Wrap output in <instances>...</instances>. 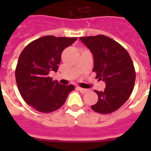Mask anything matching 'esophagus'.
<instances>
[{"instance_id": "1", "label": "esophagus", "mask_w": 151, "mask_h": 151, "mask_svg": "<svg viewBox=\"0 0 151 151\" xmlns=\"http://www.w3.org/2000/svg\"><path fill=\"white\" fill-rule=\"evenodd\" d=\"M78 90H79L81 92H82V93H85V92H88V89H86V88H80V87H78Z\"/></svg>"}]
</instances>
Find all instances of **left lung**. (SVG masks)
Masks as SVG:
<instances>
[{
    "label": "left lung",
    "mask_w": 151,
    "mask_h": 151,
    "mask_svg": "<svg viewBox=\"0 0 151 151\" xmlns=\"http://www.w3.org/2000/svg\"><path fill=\"white\" fill-rule=\"evenodd\" d=\"M80 40L92 53L96 78L106 83L104 91H96L98 102L91 107L99 114L118 110L131 96L136 71L129 52L117 41L104 35L83 37Z\"/></svg>",
    "instance_id": "8db88e82"
}]
</instances>
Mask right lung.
Segmentation results:
<instances>
[{
  "label": "right lung",
  "instance_id": "add662e5",
  "mask_svg": "<svg viewBox=\"0 0 151 151\" xmlns=\"http://www.w3.org/2000/svg\"><path fill=\"white\" fill-rule=\"evenodd\" d=\"M78 37L44 36L27 45L21 52L15 68V80L22 99L36 110L50 113L63 105L73 85H60L48 77L56 72L63 51Z\"/></svg>",
  "mask_w": 151,
  "mask_h": 151
}]
</instances>
